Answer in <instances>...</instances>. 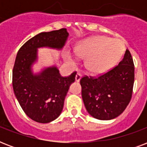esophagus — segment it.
<instances>
[{"mask_svg": "<svg viewBox=\"0 0 147 147\" xmlns=\"http://www.w3.org/2000/svg\"><path fill=\"white\" fill-rule=\"evenodd\" d=\"M82 74L81 73H77L76 74V82H79V81L81 80V78H82Z\"/></svg>", "mask_w": 147, "mask_h": 147, "instance_id": "esophagus-1", "label": "esophagus"}]
</instances>
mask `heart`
I'll list each match as a JSON object with an SVG mask.
<instances>
[{"instance_id":"1","label":"heart","mask_w":147,"mask_h":147,"mask_svg":"<svg viewBox=\"0 0 147 147\" xmlns=\"http://www.w3.org/2000/svg\"><path fill=\"white\" fill-rule=\"evenodd\" d=\"M125 50L121 40L107 37L94 36L84 40L77 46L75 53H69L66 59L76 65L77 56L87 58L85 66L93 75L105 73L111 70L120 62Z\"/></svg>"}]
</instances>
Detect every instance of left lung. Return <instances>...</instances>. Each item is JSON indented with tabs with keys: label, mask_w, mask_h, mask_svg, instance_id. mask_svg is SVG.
I'll list each match as a JSON object with an SVG mask.
<instances>
[{
	"label": "left lung",
	"mask_w": 147,
	"mask_h": 147,
	"mask_svg": "<svg viewBox=\"0 0 147 147\" xmlns=\"http://www.w3.org/2000/svg\"><path fill=\"white\" fill-rule=\"evenodd\" d=\"M134 83V65L126 49L122 61L98 78L85 76L80 81L82 97L88 114L101 121L117 117L130 103Z\"/></svg>",
	"instance_id": "left-lung-1"
}]
</instances>
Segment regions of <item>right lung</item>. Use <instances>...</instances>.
Instances as JSON below:
<instances>
[{"mask_svg":"<svg viewBox=\"0 0 147 147\" xmlns=\"http://www.w3.org/2000/svg\"><path fill=\"white\" fill-rule=\"evenodd\" d=\"M69 37L65 28L40 33L20 49L13 70V88L22 109L33 121L47 123L59 116L64 100L76 72L62 77L56 65L43 67L34 73L38 62V49L62 50Z\"/></svg>","mask_w":147,"mask_h":147,"instance_id":"add662e5","label":"right lung"}]
</instances>
